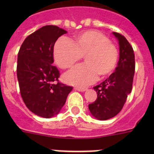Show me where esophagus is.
<instances>
[{"mask_svg":"<svg viewBox=\"0 0 154 154\" xmlns=\"http://www.w3.org/2000/svg\"><path fill=\"white\" fill-rule=\"evenodd\" d=\"M75 89L77 91H79V92H84V91L86 90V88H82V87H75Z\"/></svg>","mask_w":154,"mask_h":154,"instance_id":"34e87169","label":"esophagus"}]
</instances>
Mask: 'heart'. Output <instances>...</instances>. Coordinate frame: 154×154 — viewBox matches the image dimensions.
<instances>
[{
  "label": "heart",
  "mask_w": 154,
  "mask_h": 154,
  "mask_svg": "<svg viewBox=\"0 0 154 154\" xmlns=\"http://www.w3.org/2000/svg\"><path fill=\"white\" fill-rule=\"evenodd\" d=\"M75 42L66 38L57 41L54 47V59L58 67L72 68L84 56L85 63L75 68L65 75L68 83L85 87L93 83L98 75L106 77L117 65L119 51L116 46L104 34L89 30L75 35Z\"/></svg>",
  "instance_id": "b5f03b06"
}]
</instances>
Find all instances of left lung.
<instances>
[{
    "instance_id": "obj_1",
    "label": "left lung",
    "mask_w": 154,
    "mask_h": 154,
    "mask_svg": "<svg viewBox=\"0 0 154 154\" xmlns=\"http://www.w3.org/2000/svg\"><path fill=\"white\" fill-rule=\"evenodd\" d=\"M113 35L119 45L117 67L108 79L93 87L97 98L89 105L92 115L99 120L111 119L122 110L131 92L135 72V55L131 45L121 34L113 32Z\"/></svg>"
}]
</instances>
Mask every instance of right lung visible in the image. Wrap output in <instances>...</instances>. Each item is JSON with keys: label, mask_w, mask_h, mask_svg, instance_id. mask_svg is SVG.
Segmentation results:
<instances>
[{"label": "right lung", "mask_w": 154, "mask_h": 154, "mask_svg": "<svg viewBox=\"0 0 154 154\" xmlns=\"http://www.w3.org/2000/svg\"><path fill=\"white\" fill-rule=\"evenodd\" d=\"M67 31L46 25L24 39L17 55V76L24 104L35 115L51 118L60 112L72 87L59 82L54 62L57 39Z\"/></svg>", "instance_id": "1"}]
</instances>
